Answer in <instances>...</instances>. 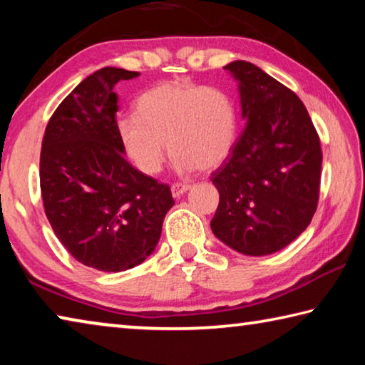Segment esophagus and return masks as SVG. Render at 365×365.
<instances>
[{"mask_svg": "<svg viewBox=\"0 0 365 365\" xmlns=\"http://www.w3.org/2000/svg\"><path fill=\"white\" fill-rule=\"evenodd\" d=\"M170 190H172V196L180 197L183 193H187V191L190 190V185H187V183H174L170 187Z\"/></svg>", "mask_w": 365, "mask_h": 365, "instance_id": "34e87169", "label": "esophagus"}]
</instances>
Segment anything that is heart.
Listing matches in <instances>:
<instances>
[{
	"label": "heart",
	"mask_w": 365,
	"mask_h": 365,
	"mask_svg": "<svg viewBox=\"0 0 365 365\" xmlns=\"http://www.w3.org/2000/svg\"><path fill=\"white\" fill-rule=\"evenodd\" d=\"M138 115L119 120L128 158L148 175L163 169L165 141L177 170H211L232 153L237 138V108L225 91L188 80H169L146 90Z\"/></svg>",
	"instance_id": "b5f03b06"
}]
</instances>
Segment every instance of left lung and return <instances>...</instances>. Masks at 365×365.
Instances as JSON below:
<instances>
[{
  "label": "left lung",
  "instance_id": "left-lung-1",
  "mask_svg": "<svg viewBox=\"0 0 365 365\" xmlns=\"http://www.w3.org/2000/svg\"><path fill=\"white\" fill-rule=\"evenodd\" d=\"M238 80L246 125L214 172L219 190L215 237L246 256L280 251L311 224L317 209L322 150L296 93L257 66L224 67Z\"/></svg>",
  "mask_w": 365,
  "mask_h": 365
}]
</instances>
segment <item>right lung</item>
I'll list each match as a JSON object with an SVG mask.
<instances>
[{"instance_id":"obj_1","label":"right lung","mask_w":365,"mask_h":365,"mask_svg":"<svg viewBox=\"0 0 365 365\" xmlns=\"http://www.w3.org/2000/svg\"><path fill=\"white\" fill-rule=\"evenodd\" d=\"M138 76L103 67L82 80L54 110L41 143L40 188L49 224L80 264L103 272L143 262L175 205L169 185L123 158L114 85Z\"/></svg>"}]
</instances>
